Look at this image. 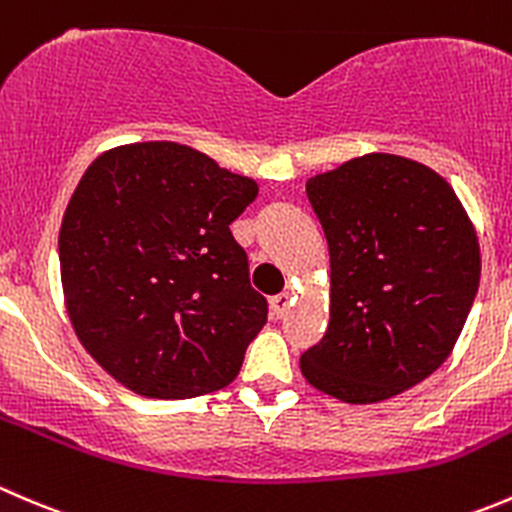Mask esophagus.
Listing matches in <instances>:
<instances>
[{"mask_svg": "<svg viewBox=\"0 0 512 512\" xmlns=\"http://www.w3.org/2000/svg\"><path fill=\"white\" fill-rule=\"evenodd\" d=\"M293 298L291 293H278V296L271 298V316L273 318H283L288 313V308H291Z\"/></svg>", "mask_w": 512, "mask_h": 512, "instance_id": "34e87169", "label": "esophagus"}]
</instances>
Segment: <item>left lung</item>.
Here are the masks:
<instances>
[{
  "mask_svg": "<svg viewBox=\"0 0 512 512\" xmlns=\"http://www.w3.org/2000/svg\"><path fill=\"white\" fill-rule=\"evenodd\" d=\"M331 256V318L301 356L313 388L378 403L450 356L480 281L473 224L448 181L396 154H366L306 181Z\"/></svg>",
  "mask_w": 512,
  "mask_h": 512,
  "instance_id": "8db88e82",
  "label": "left lung"
}]
</instances>
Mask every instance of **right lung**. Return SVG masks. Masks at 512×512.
I'll return each instance as SVG.
<instances>
[{"label": "right lung", "instance_id": "add662e5", "mask_svg": "<svg viewBox=\"0 0 512 512\" xmlns=\"http://www.w3.org/2000/svg\"><path fill=\"white\" fill-rule=\"evenodd\" d=\"M258 184L176 141L96 156L59 231L64 303L89 356L159 401L229 386L266 323L231 221Z\"/></svg>", "mask_w": 512, "mask_h": 512}]
</instances>
